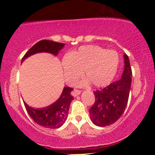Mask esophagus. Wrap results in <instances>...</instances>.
Returning a JSON list of instances; mask_svg holds the SVG:
<instances>
[{
    "label": "esophagus",
    "instance_id": "obj_1",
    "mask_svg": "<svg viewBox=\"0 0 155 155\" xmlns=\"http://www.w3.org/2000/svg\"><path fill=\"white\" fill-rule=\"evenodd\" d=\"M80 93H81V91H80V90H76V89L73 90V92H72V95L74 96L79 95Z\"/></svg>",
    "mask_w": 155,
    "mask_h": 155
}]
</instances>
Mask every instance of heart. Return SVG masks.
Here are the masks:
<instances>
[{"mask_svg":"<svg viewBox=\"0 0 155 155\" xmlns=\"http://www.w3.org/2000/svg\"><path fill=\"white\" fill-rule=\"evenodd\" d=\"M119 64V56L116 51L106 50L95 45L80 47L63 57L62 67L64 79L68 84H73L83 75L79 84H87L89 81L97 87H105L113 80Z\"/></svg>","mask_w":155,"mask_h":155,"instance_id":"heart-1","label":"heart"}]
</instances>
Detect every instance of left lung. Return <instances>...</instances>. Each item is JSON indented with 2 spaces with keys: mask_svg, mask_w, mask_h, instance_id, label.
<instances>
[{
  "mask_svg": "<svg viewBox=\"0 0 155 155\" xmlns=\"http://www.w3.org/2000/svg\"><path fill=\"white\" fill-rule=\"evenodd\" d=\"M124 68L122 79L100 90L94 91L95 104L90 108V119L95 125L106 127L122 116L128 101L132 70L128 56L124 54Z\"/></svg>",
  "mask_w": 155,
  "mask_h": 155,
  "instance_id": "left-lung-1",
  "label": "left lung"
}]
</instances>
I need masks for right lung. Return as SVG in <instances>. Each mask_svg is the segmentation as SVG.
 <instances>
[{"instance_id":"add662e5","label":"right lung","mask_w":155,"mask_h":155,"mask_svg":"<svg viewBox=\"0 0 155 155\" xmlns=\"http://www.w3.org/2000/svg\"><path fill=\"white\" fill-rule=\"evenodd\" d=\"M65 44L58 43L49 40H41L37 42L29 49L22 59V63L26 58L38 52H49L57 55L63 49ZM74 89L68 87L63 88L61 95L54 104L42 108H33L24 102L28 114L35 123L47 128L55 129L61 127L67 119L71 102L74 97L71 92Z\"/></svg>"}]
</instances>
